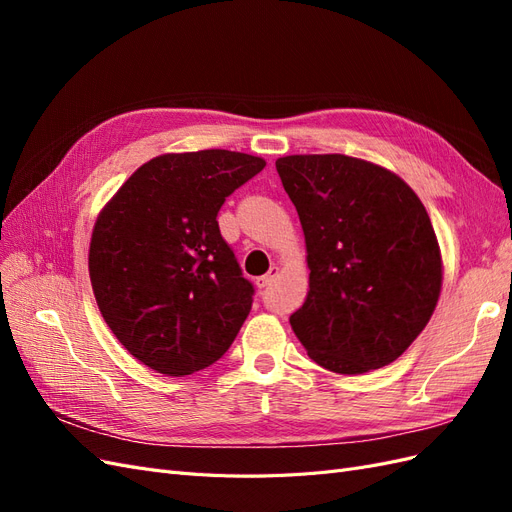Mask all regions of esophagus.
<instances>
[{"label": "esophagus", "mask_w": 512, "mask_h": 512, "mask_svg": "<svg viewBox=\"0 0 512 512\" xmlns=\"http://www.w3.org/2000/svg\"><path fill=\"white\" fill-rule=\"evenodd\" d=\"M275 277H277V267H273L267 275H260V277H256V286H258V288H267V286H271V284H273Z\"/></svg>", "instance_id": "esophagus-1"}]
</instances>
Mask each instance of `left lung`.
<instances>
[{"label": "left lung", "mask_w": 512, "mask_h": 512, "mask_svg": "<svg viewBox=\"0 0 512 512\" xmlns=\"http://www.w3.org/2000/svg\"><path fill=\"white\" fill-rule=\"evenodd\" d=\"M305 235L309 292L290 316L309 359L365 374L404 354L436 309L442 256L429 215L391 170L342 153L275 162Z\"/></svg>", "instance_id": "obj_1"}]
</instances>
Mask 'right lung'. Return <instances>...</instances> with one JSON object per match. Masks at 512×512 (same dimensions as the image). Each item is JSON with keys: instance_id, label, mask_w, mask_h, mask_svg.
I'll return each instance as SVG.
<instances>
[{"instance_id": "right-lung-1", "label": "right lung", "mask_w": 512, "mask_h": 512, "mask_svg": "<svg viewBox=\"0 0 512 512\" xmlns=\"http://www.w3.org/2000/svg\"><path fill=\"white\" fill-rule=\"evenodd\" d=\"M265 164L226 149L166 153L138 168L98 215L89 277L102 318L158 374L213 365L250 314L254 286L218 211Z\"/></svg>"}]
</instances>
